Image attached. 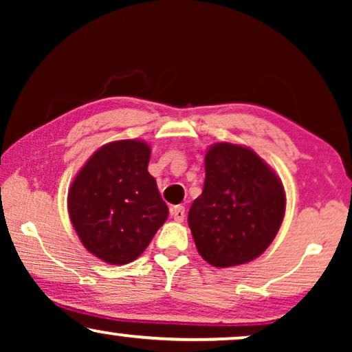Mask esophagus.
Listing matches in <instances>:
<instances>
[{"mask_svg":"<svg viewBox=\"0 0 352 352\" xmlns=\"http://www.w3.org/2000/svg\"><path fill=\"white\" fill-rule=\"evenodd\" d=\"M170 213L173 218H175L177 223H182L184 221V216H186V208L182 205H176V206H171Z\"/></svg>","mask_w":352,"mask_h":352,"instance_id":"1","label":"esophagus"}]
</instances>
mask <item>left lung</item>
I'll use <instances>...</instances> for the list:
<instances>
[{"label":"left lung","mask_w":352,"mask_h":352,"mask_svg":"<svg viewBox=\"0 0 352 352\" xmlns=\"http://www.w3.org/2000/svg\"><path fill=\"white\" fill-rule=\"evenodd\" d=\"M283 214L280 177L252 148L216 142L206 151L204 192L187 216L206 263L232 267L253 261L276 239Z\"/></svg>","instance_id":"obj_1"}]
</instances>
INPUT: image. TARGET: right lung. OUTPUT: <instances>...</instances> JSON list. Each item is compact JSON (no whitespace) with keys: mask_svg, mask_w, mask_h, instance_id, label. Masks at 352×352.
I'll use <instances>...</instances> for the list:
<instances>
[{"mask_svg":"<svg viewBox=\"0 0 352 352\" xmlns=\"http://www.w3.org/2000/svg\"><path fill=\"white\" fill-rule=\"evenodd\" d=\"M148 160L147 142L113 141L98 148L72 182V224L83 247L104 263L134 261L168 218Z\"/></svg>","mask_w":352,"mask_h":352,"instance_id":"add662e5","label":"right lung"}]
</instances>
